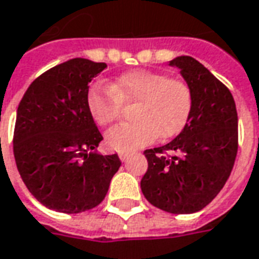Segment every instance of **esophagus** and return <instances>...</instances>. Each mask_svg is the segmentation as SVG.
I'll return each instance as SVG.
<instances>
[{
    "instance_id": "obj_1",
    "label": "esophagus",
    "mask_w": 259,
    "mask_h": 259,
    "mask_svg": "<svg viewBox=\"0 0 259 259\" xmlns=\"http://www.w3.org/2000/svg\"><path fill=\"white\" fill-rule=\"evenodd\" d=\"M130 155H132V153H129V151H123V153H119V158L122 161L127 160Z\"/></svg>"
}]
</instances>
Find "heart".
I'll return each mask as SVG.
<instances>
[{
    "instance_id": "1",
    "label": "heart",
    "mask_w": 259,
    "mask_h": 259,
    "mask_svg": "<svg viewBox=\"0 0 259 259\" xmlns=\"http://www.w3.org/2000/svg\"><path fill=\"white\" fill-rule=\"evenodd\" d=\"M137 104L133 119L106 133V144L115 151L146 147L160 136L172 139L185 129L193 108V92L184 79L167 74L133 70L123 74L109 88L95 87L88 94L92 119L108 126L122 116V105Z\"/></svg>"
}]
</instances>
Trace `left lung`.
<instances>
[{
	"label": "left lung",
	"mask_w": 259,
	"mask_h": 259,
	"mask_svg": "<svg viewBox=\"0 0 259 259\" xmlns=\"http://www.w3.org/2000/svg\"><path fill=\"white\" fill-rule=\"evenodd\" d=\"M193 92L185 129L165 146L144 151L140 186L155 207L174 214L202 210L230 177L238 150V117L230 90L189 56L169 61Z\"/></svg>",
	"instance_id": "left-lung-1"
}]
</instances>
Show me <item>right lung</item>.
Instances as JSON below:
<instances>
[{
    "label": "right lung",
    "instance_id": "1",
    "mask_svg": "<svg viewBox=\"0 0 259 259\" xmlns=\"http://www.w3.org/2000/svg\"><path fill=\"white\" fill-rule=\"evenodd\" d=\"M105 63L73 59L40 74L19 102L14 157L23 184L41 205L61 213L98 206L120 167L117 154L95 153L101 140L88 88Z\"/></svg>",
    "mask_w": 259,
    "mask_h": 259
}]
</instances>
